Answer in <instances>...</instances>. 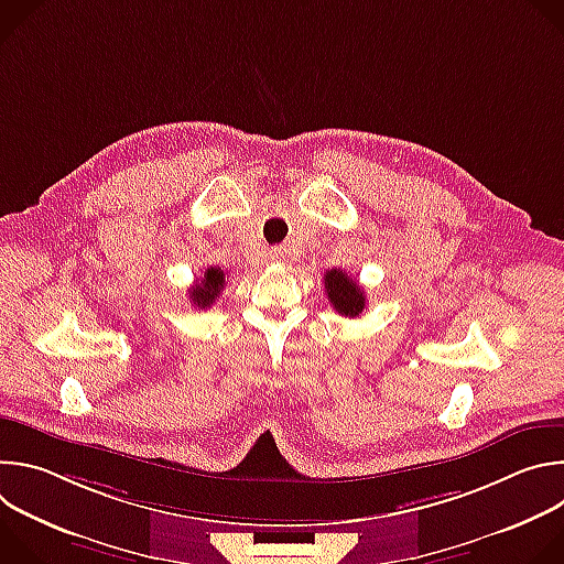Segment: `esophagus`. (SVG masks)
Listing matches in <instances>:
<instances>
[{
	"label": "esophagus",
	"instance_id": "esophagus-1",
	"mask_svg": "<svg viewBox=\"0 0 564 564\" xmlns=\"http://www.w3.org/2000/svg\"><path fill=\"white\" fill-rule=\"evenodd\" d=\"M270 257H272V261H276V263H281V261H285V259H288V252H283V250H281V248H274V250H272V254H270Z\"/></svg>",
	"mask_w": 564,
	"mask_h": 564
}]
</instances>
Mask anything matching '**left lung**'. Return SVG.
<instances>
[{"instance_id": "1", "label": "left lung", "mask_w": 564, "mask_h": 564, "mask_svg": "<svg viewBox=\"0 0 564 564\" xmlns=\"http://www.w3.org/2000/svg\"><path fill=\"white\" fill-rule=\"evenodd\" d=\"M326 292L330 305L341 316H359L366 307V294L357 281H352L344 270H328L324 274Z\"/></svg>"}]
</instances>
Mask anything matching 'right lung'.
Wrapping results in <instances>:
<instances>
[{
    "instance_id": "1",
    "label": "right lung",
    "mask_w": 564,
    "mask_h": 564,
    "mask_svg": "<svg viewBox=\"0 0 564 564\" xmlns=\"http://www.w3.org/2000/svg\"><path fill=\"white\" fill-rule=\"evenodd\" d=\"M223 288H225L223 270L220 268H207L203 279H196V285L189 290V299L196 307L205 310L216 301V296L220 294Z\"/></svg>"
}]
</instances>
